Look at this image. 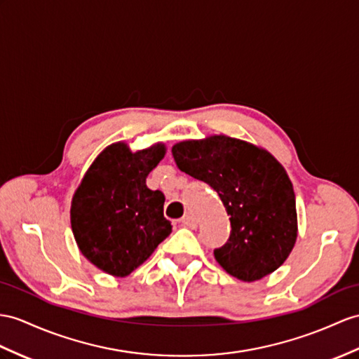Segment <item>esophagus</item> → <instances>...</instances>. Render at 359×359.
<instances>
[{
    "label": "esophagus",
    "mask_w": 359,
    "mask_h": 359,
    "mask_svg": "<svg viewBox=\"0 0 359 359\" xmlns=\"http://www.w3.org/2000/svg\"><path fill=\"white\" fill-rule=\"evenodd\" d=\"M181 224L184 225V226H189V229H196V226H198V221L195 219L194 216H190V215H186L184 217H182Z\"/></svg>",
    "instance_id": "34e87169"
}]
</instances>
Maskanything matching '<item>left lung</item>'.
Segmentation results:
<instances>
[{"mask_svg": "<svg viewBox=\"0 0 359 359\" xmlns=\"http://www.w3.org/2000/svg\"><path fill=\"white\" fill-rule=\"evenodd\" d=\"M181 172L217 191L230 216L226 243L215 259L230 276L256 282L283 265L297 241L292 182L266 149L226 135L172 147Z\"/></svg>", "mask_w": 359, "mask_h": 359, "instance_id": "left-lung-1", "label": "left lung"}]
</instances>
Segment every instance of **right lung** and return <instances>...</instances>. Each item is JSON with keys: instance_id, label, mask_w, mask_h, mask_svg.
Returning <instances> with one entry per match:
<instances>
[{"instance_id": "right-lung-1", "label": "right lung", "mask_w": 359, "mask_h": 359, "mask_svg": "<svg viewBox=\"0 0 359 359\" xmlns=\"http://www.w3.org/2000/svg\"><path fill=\"white\" fill-rule=\"evenodd\" d=\"M165 155L163 143L133 152L125 142L97 155L76 189L69 219L79 250L94 266L126 277L172 233L164 195L146 178Z\"/></svg>"}]
</instances>
